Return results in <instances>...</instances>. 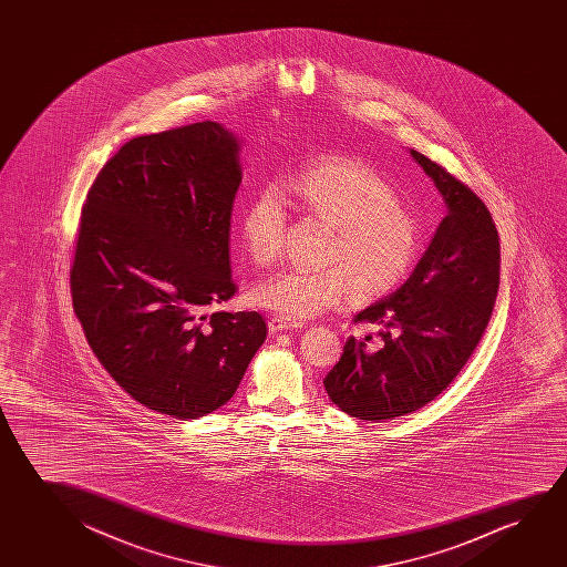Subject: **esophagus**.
Listing matches in <instances>:
<instances>
[{
    "mask_svg": "<svg viewBox=\"0 0 567 567\" xmlns=\"http://www.w3.org/2000/svg\"><path fill=\"white\" fill-rule=\"evenodd\" d=\"M300 323H296V321H290L287 318H280V316H272L269 319V329H271L272 333H279V331H290V329H298Z\"/></svg>",
    "mask_w": 567,
    "mask_h": 567,
    "instance_id": "1",
    "label": "esophagus"
}]
</instances>
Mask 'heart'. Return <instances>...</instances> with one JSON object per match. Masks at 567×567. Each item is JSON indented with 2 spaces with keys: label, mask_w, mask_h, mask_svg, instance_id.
Masks as SVG:
<instances>
[{
  "label": "heart",
  "mask_w": 567,
  "mask_h": 567,
  "mask_svg": "<svg viewBox=\"0 0 567 567\" xmlns=\"http://www.w3.org/2000/svg\"><path fill=\"white\" fill-rule=\"evenodd\" d=\"M285 194L303 215L333 226L326 251L331 265L275 272L254 288V302L302 321L339 306L350 288L360 300L383 296L409 271L419 248V220L370 164L349 156L321 158L290 176ZM287 225L279 187H259L240 217L241 244L254 264L267 267L282 256Z\"/></svg>",
  "instance_id": "obj_1"
}]
</instances>
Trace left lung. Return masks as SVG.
Returning a JSON list of instances; mask_svg holds the SVG:
<instances>
[{
    "label": "left lung",
    "mask_w": 567,
    "mask_h": 567,
    "mask_svg": "<svg viewBox=\"0 0 567 567\" xmlns=\"http://www.w3.org/2000/svg\"><path fill=\"white\" fill-rule=\"evenodd\" d=\"M442 194L447 215L411 277L360 311L380 326V347L349 337L327 373V395L360 420H393L434 401L457 378L488 326L499 288V236L471 187L411 148Z\"/></svg>",
    "instance_id": "obj_1"
}]
</instances>
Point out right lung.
I'll list each match as a JSON object with an SVG mask.
<instances>
[{"mask_svg":"<svg viewBox=\"0 0 567 567\" xmlns=\"http://www.w3.org/2000/svg\"><path fill=\"white\" fill-rule=\"evenodd\" d=\"M240 182V141L199 122L127 141L86 195L73 310L106 372L151 411H217L264 344L257 311L207 313L236 292L228 241Z\"/></svg>","mask_w":567,"mask_h":567,"instance_id":"1","label":"right lung"}]
</instances>
